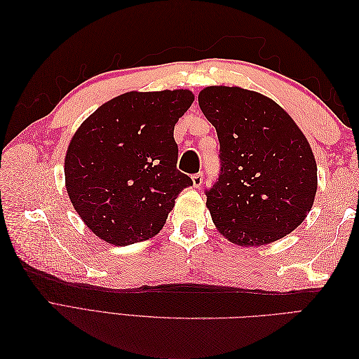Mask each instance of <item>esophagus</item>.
<instances>
[{
  "mask_svg": "<svg viewBox=\"0 0 359 359\" xmlns=\"http://www.w3.org/2000/svg\"><path fill=\"white\" fill-rule=\"evenodd\" d=\"M191 180H193V186L194 187H201L202 186V182H203V175H202V173L199 172V173H196V175H193L191 177Z\"/></svg>",
  "mask_w": 359,
  "mask_h": 359,
  "instance_id": "obj_1",
  "label": "esophagus"
}]
</instances>
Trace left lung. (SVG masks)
<instances>
[{"label": "left lung", "instance_id": "left-lung-1", "mask_svg": "<svg viewBox=\"0 0 359 359\" xmlns=\"http://www.w3.org/2000/svg\"><path fill=\"white\" fill-rule=\"evenodd\" d=\"M198 100L220 142L219 181L206 190L217 231L245 247L295 231L318 190L316 160L301 128L269 97L240 86H206Z\"/></svg>", "mask_w": 359, "mask_h": 359}]
</instances>
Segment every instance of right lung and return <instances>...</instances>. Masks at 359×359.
<instances>
[{"label": "right lung", "mask_w": 359, "mask_h": 359, "mask_svg": "<svg viewBox=\"0 0 359 359\" xmlns=\"http://www.w3.org/2000/svg\"><path fill=\"white\" fill-rule=\"evenodd\" d=\"M190 90L130 91L106 102L73 135L64 163L73 208L103 241L128 245L165 226L193 181L177 169L173 127Z\"/></svg>", "instance_id": "right-lung-1"}]
</instances>
